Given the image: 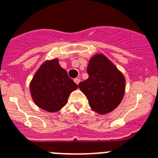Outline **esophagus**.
<instances>
[{
    "label": "esophagus",
    "mask_w": 158,
    "mask_h": 158,
    "mask_svg": "<svg viewBox=\"0 0 158 158\" xmlns=\"http://www.w3.org/2000/svg\"><path fill=\"white\" fill-rule=\"evenodd\" d=\"M74 81H75V83L77 84V85H78V84L80 83L81 80L79 79V78H75V79H74Z\"/></svg>",
    "instance_id": "34e87169"
}]
</instances>
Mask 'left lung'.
I'll list each match as a JSON object with an SVG mask.
<instances>
[{"label": "left lung", "instance_id": "obj_1", "mask_svg": "<svg viewBox=\"0 0 158 158\" xmlns=\"http://www.w3.org/2000/svg\"><path fill=\"white\" fill-rule=\"evenodd\" d=\"M88 79L79 88L88 99L93 111L100 114L110 113L121 103L125 93V77L103 53H96L89 61Z\"/></svg>", "mask_w": 158, "mask_h": 158}]
</instances>
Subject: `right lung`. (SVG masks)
I'll return each mask as SVG.
<instances>
[{"instance_id": "add662e5", "label": "right lung", "mask_w": 158, "mask_h": 158, "mask_svg": "<svg viewBox=\"0 0 158 158\" xmlns=\"http://www.w3.org/2000/svg\"><path fill=\"white\" fill-rule=\"evenodd\" d=\"M77 85L59 65L58 59L46 60L40 65L29 83V91L35 105L54 113L62 110Z\"/></svg>"}]
</instances>
